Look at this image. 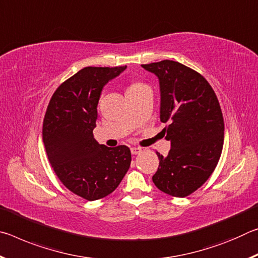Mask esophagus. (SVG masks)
<instances>
[{
  "label": "esophagus",
  "mask_w": 258,
  "mask_h": 258,
  "mask_svg": "<svg viewBox=\"0 0 258 258\" xmlns=\"http://www.w3.org/2000/svg\"><path fill=\"white\" fill-rule=\"evenodd\" d=\"M141 151H142L141 148H137V147L131 148V152H132V155H139L141 154Z\"/></svg>",
  "instance_id": "34e87169"
}]
</instances>
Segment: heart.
<instances>
[{
	"instance_id": "obj_1",
	"label": "heart",
	"mask_w": 258,
	"mask_h": 258,
	"mask_svg": "<svg viewBox=\"0 0 258 258\" xmlns=\"http://www.w3.org/2000/svg\"><path fill=\"white\" fill-rule=\"evenodd\" d=\"M142 86H146L143 83H140V82H133L131 83V84L128 85L127 87V91H132V90H137V89H140V87Z\"/></svg>"
}]
</instances>
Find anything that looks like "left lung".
Masks as SVG:
<instances>
[{
  "instance_id": "8db88e82",
  "label": "left lung",
  "mask_w": 258,
  "mask_h": 258,
  "mask_svg": "<svg viewBox=\"0 0 258 258\" xmlns=\"http://www.w3.org/2000/svg\"><path fill=\"white\" fill-rule=\"evenodd\" d=\"M158 77L160 121L171 150L152 176L160 191L183 198L202 186L215 169L224 141V121L216 94L194 69L173 60L142 64Z\"/></svg>"
}]
</instances>
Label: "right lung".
Instances as JSON below:
<instances>
[{"label": "right lung", "mask_w": 258, "mask_h": 258, "mask_svg": "<svg viewBox=\"0 0 258 258\" xmlns=\"http://www.w3.org/2000/svg\"><path fill=\"white\" fill-rule=\"evenodd\" d=\"M125 69H81L55 90L43 121V142L56 176L67 189L90 202L110 195L132 160L128 147L109 148L93 135L103 87Z\"/></svg>", "instance_id": "add662e5"}]
</instances>
